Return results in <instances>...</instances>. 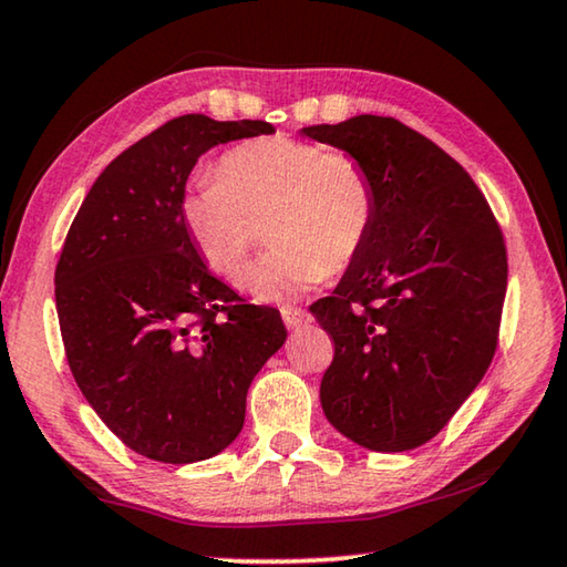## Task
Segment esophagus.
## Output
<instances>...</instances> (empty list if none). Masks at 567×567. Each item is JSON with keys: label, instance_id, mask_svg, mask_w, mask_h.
<instances>
[{"label": "esophagus", "instance_id": "esophagus-1", "mask_svg": "<svg viewBox=\"0 0 567 567\" xmlns=\"http://www.w3.org/2000/svg\"><path fill=\"white\" fill-rule=\"evenodd\" d=\"M282 320H285L287 328L295 330V328H302V324L310 322L312 318H310V312L300 310V307H285V310H282Z\"/></svg>", "mask_w": 567, "mask_h": 567}]
</instances>
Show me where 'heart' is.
<instances>
[{
  "label": "heart",
  "instance_id": "obj_1",
  "mask_svg": "<svg viewBox=\"0 0 567 567\" xmlns=\"http://www.w3.org/2000/svg\"><path fill=\"white\" fill-rule=\"evenodd\" d=\"M197 172L179 197L182 227L197 255L229 285H245L267 219L275 245L255 267L252 292L280 302L358 260L378 219V185L350 152L318 142L257 137L239 142Z\"/></svg>",
  "mask_w": 567,
  "mask_h": 567
}]
</instances>
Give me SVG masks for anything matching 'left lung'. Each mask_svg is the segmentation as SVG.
<instances>
[{
	"instance_id": "obj_1",
	"label": "left lung",
	"mask_w": 567,
	"mask_h": 567,
	"mask_svg": "<svg viewBox=\"0 0 567 567\" xmlns=\"http://www.w3.org/2000/svg\"><path fill=\"white\" fill-rule=\"evenodd\" d=\"M378 185L362 255L310 310L334 342L322 410L375 453L425 445L491 368L507 287L503 229L460 162L408 124L358 114L305 127Z\"/></svg>"
}]
</instances>
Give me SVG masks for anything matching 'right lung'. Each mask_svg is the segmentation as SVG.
I'll use <instances>...</instances> for the list:
<instances>
[{
	"mask_svg": "<svg viewBox=\"0 0 567 567\" xmlns=\"http://www.w3.org/2000/svg\"><path fill=\"white\" fill-rule=\"evenodd\" d=\"M272 132L262 120H169L104 167L66 233L54 297L74 382L157 463L223 453L245 425L249 382L287 338L275 307L247 305L207 270L179 219L203 152Z\"/></svg>",
	"mask_w": 567,
	"mask_h": 567,
	"instance_id": "obj_1",
	"label": "right lung"
}]
</instances>
